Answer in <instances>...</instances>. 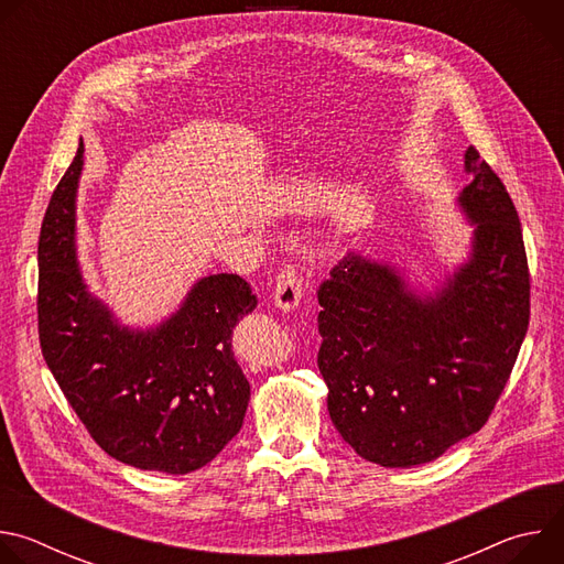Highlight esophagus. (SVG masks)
Instances as JSON below:
<instances>
[{
    "label": "esophagus",
    "instance_id": "34e87169",
    "mask_svg": "<svg viewBox=\"0 0 564 564\" xmlns=\"http://www.w3.org/2000/svg\"><path fill=\"white\" fill-rule=\"evenodd\" d=\"M303 292V276L299 274L296 268H285L276 276V288H274V303L281 310H294L301 301Z\"/></svg>",
    "mask_w": 564,
    "mask_h": 564
}]
</instances>
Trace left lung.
Instances as JSON below:
<instances>
[{
    "mask_svg": "<svg viewBox=\"0 0 564 564\" xmlns=\"http://www.w3.org/2000/svg\"><path fill=\"white\" fill-rule=\"evenodd\" d=\"M459 205L473 254L420 299L388 265L357 254L318 285V372L341 437L386 468L426 464L485 426L511 377L531 314L516 205L475 147Z\"/></svg>",
    "mask_w": 564,
    "mask_h": 564,
    "instance_id": "obj_1",
    "label": "left lung"
}]
</instances>
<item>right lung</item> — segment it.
<instances>
[{
    "instance_id": "obj_1",
    "label": "right lung",
    "mask_w": 564,
    "mask_h": 564,
    "mask_svg": "<svg viewBox=\"0 0 564 564\" xmlns=\"http://www.w3.org/2000/svg\"><path fill=\"white\" fill-rule=\"evenodd\" d=\"M85 144L57 183L37 243V333L79 422L113 459L172 475L212 462L243 426L250 381L231 333L257 307L238 274H212L147 333L120 328L75 263V189Z\"/></svg>"
}]
</instances>
